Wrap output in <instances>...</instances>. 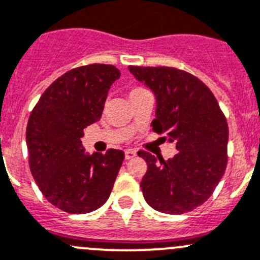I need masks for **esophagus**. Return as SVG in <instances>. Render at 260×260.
<instances>
[{
  "instance_id": "34e87169",
  "label": "esophagus",
  "mask_w": 260,
  "mask_h": 260,
  "mask_svg": "<svg viewBox=\"0 0 260 260\" xmlns=\"http://www.w3.org/2000/svg\"><path fill=\"white\" fill-rule=\"evenodd\" d=\"M124 156H125V159H132V157L136 156V151L135 150H125Z\"/></svg>"
}]
</instances>
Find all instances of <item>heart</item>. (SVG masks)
Here are the masks:
<instances>
[{
	"mask_svg": "<svg viewBox=\"0 0 260 260\" xmlns=\"http://www.w3.org/2000/svg\"><path fill=\"white\" fill-rule=\"evenodd\" d=\"M145 91H146V89L142 88V87H133V88H131V91H129V97L136 96V94H140Z\"/></svg>",
	"mask_w": 260,
	"mask_h": 260,
	"instance_id": "b5f03b06",
	"label": "heart"
}]
</instances>
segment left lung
I'll list each match as a JSON object with an SVG mask.
<instances>
[{
	"label": "left lung",
	"mask_w": 260,
	"mask_h": 260,
	"mask_svg": "<svg viewBox=\"0 0 260 260\" xmlns=\"http://www.w3.org/2000/svg\"><path fill=\"white\" fill-rule=\"evenodd\" d=\"M156 96L152 131L176 144L172 159L138 151L147 163L141 190L150 207L183 214L200 207L214 192L227 167L229 125L205 83L172 67H128Z\"/></svg>",
	"instance_id": "1"
}]
</instances>
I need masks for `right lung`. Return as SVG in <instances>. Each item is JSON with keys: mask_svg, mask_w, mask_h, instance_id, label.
Segmentation results:
<instances>
[{"mask_svg": "<svg viewBox=\"0 0 260 260\" xmlns=\"http://www.w3.org/2000/svg\"><path fill=\"white\" fill-rule=\"evenodd\" d=\"M120 77L114 65L74 68L50 84L31 110L26 146L31 176L43 196L72 214L103 207L110 196L124 152H84L83 131L100 120L111 84Z\"/></svg>", "mask_w": 260, "mask_h": 260, "instance_id": "1", "label": "right lung"}]
</instances>
